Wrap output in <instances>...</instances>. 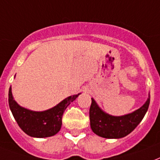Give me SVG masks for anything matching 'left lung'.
Masks as SVG:
<instances>
[{"mask_svg": "<svg viewBox=\"0 0 160 160\" xmlns=\"http://www.w3.org/2000/svg\"><path fill=\"white\" fill-rule=\"evenodd\" d=\"M150 102V96L144 104L132 113L115 117L100 109L93 98L89 109L90 125L94 133L106 138H120L132 132L144 117Z\"/></svg>", "mask_w": 160, "mask_h": 160, "instance_id": "obj_1", "label": "left lung"}]
</instances>
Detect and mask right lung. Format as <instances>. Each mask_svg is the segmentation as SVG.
<instances>
[{
  "label": "right lung",
  "instance_id": "right-lung-1",
  "mask_svg": "<svg viewBox=\"0 0 160 160\" xmlns=\"http://www.w3.org/2000/svg\"><path fill=\"white\" fill-rule=\"evenodd\" d=\"M78 95L67 98L51 109L35 112L17 104L12 97V87H10L8 102L13 117L24 133L34 138H47L55 135L60 131L63 112Z\"/></svg>",
  "mask_w": 160,
  "mask_h": 160
}]
</instances>
